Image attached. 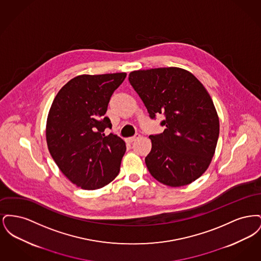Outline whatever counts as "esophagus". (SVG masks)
Returning <instances> with one entry per match:
<instances>
[{
  "mask_svg": "<svg viewBox=\"0 0 261 261\" xmlns=\"http://www.w3.org/2000/svg\"><path fill=\"white\" fill-rule=\"evenodd\" d=\"M139 137H140V135H139V134H136L135 136L130 137V138H127V139H126V141H127L128 143H130V144H131V143L135 142V141H136L137 139H138Z\"/></svg>",
  "mask_w": 261,
  "mask_h": 261,
  "instance_id": "1",
  "label": "esophagus"
}]
</instances>
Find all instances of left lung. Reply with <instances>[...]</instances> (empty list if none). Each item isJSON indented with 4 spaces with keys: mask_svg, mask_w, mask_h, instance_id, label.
Segmentation results:
<instances>
[{
    "mask_svg": "<svg viewBox=\"0 0 261 261\" xmlns=\"http://www.w3.org/2000/svg\"><path fill=\"white\" fill-rule=\"evenodd\" d=\"M129 82L150 118L163 113V133L150 135L145 162L149 173L166 186H186L206 171L219 136V117L204 86L180 67L135 70Z\"/></svg>",
    "mask_w": 261,
    "mask_h": 261,
    "instance_id": "8db88e82",
    "label": "left lung"
}]
</instances>
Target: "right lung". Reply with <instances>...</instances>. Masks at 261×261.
I'll list each match as a JSON object with an SVG mask.
<instances>
[{"mask_svg":"<svg viewBox=\"0 0 261 261\" xmlns=\"http://www.w3.org/2000/svg\"><path fill=\"white\" fill-rule=\"evenodd\" d=\"M126 73L78 75L59 91L46 124L51 158L63 175L84 190H97L118 175L126 151L124 141L111 133L105 116L112 93Z\"/></svg>","mask_w":261,"mask_h":261,"instance_id":"right-lung-1","label":"right lung"}]
</instances>
